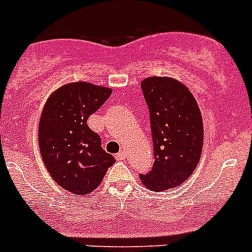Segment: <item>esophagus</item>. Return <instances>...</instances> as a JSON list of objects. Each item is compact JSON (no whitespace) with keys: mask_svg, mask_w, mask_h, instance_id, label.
I'll return each mask as SVG.
<instances>
[{"mask_svg":"<svg viewBox=\"0 0 252 252\" xmlns=\"http://www.w3.org/2000/svg\"><path fill=\"white\" fill-rule=\"evenodd\" d=\"M126 153H124V151H119V153H118V154H116V159H118V160H126Z\"/></svg>","mask_w":252,"mask_h":252,"instance_id":"34e87169","label":"esophagus"}]
</instances>
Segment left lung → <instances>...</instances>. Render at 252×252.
Returning a JSON list of instances; mask_svg holds the SVG:
<instances>
[{"label": "left lung", "mask_w": 252, "mask_h": 252, "mask_svg": "<svg viewBox=\"0 0 252 252\" xmlns=\"http://www.w3.org/2000/svg\"><path fill=\"white\" fill-rule=\"evenodd\" d=\"M149 106L154 165L141 173L146 188L163 191L177 188L198 165L203 147V120L195 98L171 77H147L141 83Z\"/></svg>", "instance_id": "obj_1"}]
</instances>
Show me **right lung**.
<instances>
[{"label": "right lung", "mask_w": 252, "mask_h": 252, "mask_svg": "<svg viewBox=\"0 0 252 252\" xmlns=\"http://www.w3.org/2000/svg\"><path fill=\"white\" fill-rule=\"evenodd\" d=\"M111 93L110 88L80 81L57 89L45 103L38 124L41 158L53 180L69 193L89 195L115 163L87 124Z\"/></svg>", "instance_id": "1"}]
</instances>
